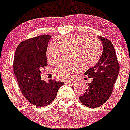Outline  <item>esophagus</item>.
<instances>
[{
    "mask_svg": "<svg viewBox=\"0 0 130 130\" xmlns=\"http://www.w3.org/2000/svg\"><path fill=\"white\" fill-rule=\"evenodd\" d=\"M74 83V81H73V80H71V81H66L64 82L65 84H73Z\"/></svg>",
    "mask_w": 130,
    "mask_h": 130,
    "instance_id": "obj_1",
    "label": "esophagus"
}]
</instances>
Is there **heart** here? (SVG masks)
Segmentation results:
<instances>
[{"label":"heart","mask_w":130,"mask_h":130,"mask_svg":"<svg viewBox=\"0 0 130 130\" xmlns=\"http://www.w3.org/2000/svg\"><path fill=\"white\" fill-rule=\"evenodd\" d=\"M58 45L49 43L46 49L48 62L55 64L62 58L64 52L69 53L67 63L60 64L54 70V74L60 79H69L76 74L80 69L92 66L99 59L101 52V43L95 38L74 34L62 37L57 41Z\"/></svg>","instance_id":"b5f03b06"}]
</instances>
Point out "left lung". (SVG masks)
I'll list each match as a JSON object with an SVG mask.
<instances>
[{"instance_id": "8db88e82", "label": "left lung", "mask_w": 130, "mask_h": 130, "mask_svg": "<svg viewBox=\"0 0 130 130\" xmlns=\"http://www.w3.org/2000/svg\"><path fill=\"white\" fill-rule=\"evenodd\" d=\"M98 38L103 45L102 54L96 64L84 73L93 81L88 84L85 93L79 98L83 105L91 108L102 105L109 99L120 70L113 44L105 38Z\"/></svg>"}]
</instances>
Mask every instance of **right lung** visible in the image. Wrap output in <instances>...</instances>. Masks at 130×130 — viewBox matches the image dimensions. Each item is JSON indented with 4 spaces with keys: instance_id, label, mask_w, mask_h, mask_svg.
<instances>
[{
    "instance_id": "1",
    "label": "right lung",
    "mask_w": 130,
    "mask_h": 130,
    "mask_svg": "<svg viewBox=\"0 0 130 130\" xmlns=\"http://www.w3.org/2000/svg\"><path fill=\"white\" fill-rule=\"evenodd\" d=\"M51 35H44L22 42L15 51L13 71L20 89L32 105L44 107L55 99L63 82L42 80L40 69L47 65L46 49Z\"/></svg>"
}]
</instances>
